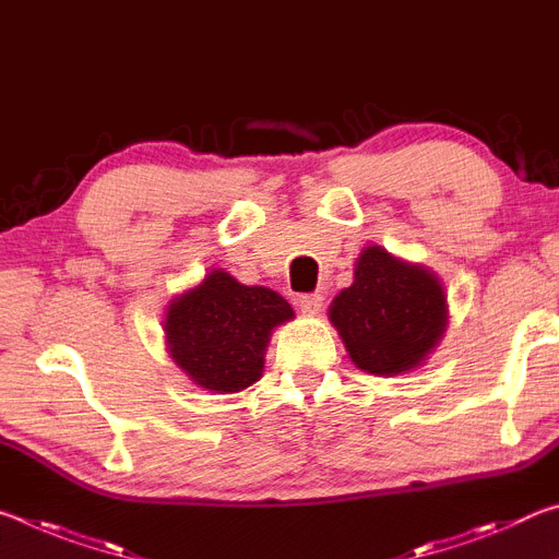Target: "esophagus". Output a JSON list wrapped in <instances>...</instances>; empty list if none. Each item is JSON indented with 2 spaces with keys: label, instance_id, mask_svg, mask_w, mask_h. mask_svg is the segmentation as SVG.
Returning a JSON list of instances; mask_svg holds the SVG:
<instances>
[{
  "label": "esophagus",
  "instance_id": "1",
  "mask_svg": "<svg viewBox=\"0 0 559 559\" xmlns=\"http://www.w3.org/2000/svg\"><path fill=\"white\" fill-rule=\"evenodd\" d=\"M298 306L302 310V316H318L320 308H323V296H320V293H308V296L298 298Z\"/></svg>",
  "mask_w": 559,
  "mask_h": 559
}]
</instances>
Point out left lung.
<instances>
[{
    "label": "left lung",
    "instance_id": "1",
    "mask_svg": "<svg viewBox=\"0 0 559 559\" xmlns=\"http://www.w3.org/2000/svg\"><path fill=\"white\" fill-rule=\"evenodd\" d=\"M330 323L359 370L394 377L419 367L439 345L449 308L437 273L367 246L353 286L330 302Z\"/></svg>",
    "mask_w": 559,
    "mask_h": 559
}]
</instances>
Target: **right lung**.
Wrapping results in <instances>:
<instances>
[{
    "label": "right lung",
    "instance_id": "right-lung-1",
    "mask_svg": "<svg viewBox=\"0 0 559 559\" xmlns=\"http://www.w3.org/2000/svg\"><path fill=\"white\" fill-rule=\"evenodd\" d=\"M290 318L293 308L276 290L243 286L224 269H214L200 286L169 300V357L206 392H241L261 380L273 328Z\"/></svg>",
    "mask_w": 559,
    "mask_h": 559
}]
</instances>
